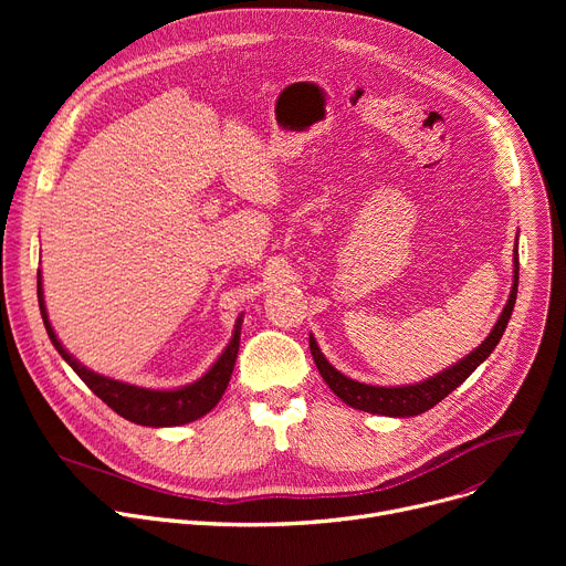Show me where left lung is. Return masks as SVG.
Returning a JSON list of instances; mask_svg holds the SVG:
<instances>
[{
    "mask_svg": "<svg viewBox=\"0 0 566 566\" xmlns=\"http://www.w3.org/2000/svg\"><path fill=\"white\" fill-rule=\"evenodd\" d=\"M516 293H518V235H516V245H514V275H512V291H510L507 305L502 307L486 339L478 348H472L465 358L450 365L448 369H442L420 382H408V385L360 382V380L344 376L339 369H335L328 363V358L323 355V350L318 348L314 335H310L312 358H314L316 369L323 376V380L328 382V388L350 408H358V410H365L371 415H385V418H415V415L431 410L438 401H442L450 392H454L459 385L489 358L493 348L497 346V342L502 339L504 328H507V323L512 318Z\"/></svg>",
    "mask_w": 566,
    "mask_h": 566,
    "instance_id": "1",
    "label": "left lung"
}]
</instances>
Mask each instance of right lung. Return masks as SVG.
Wrapping results in <instances>:
<instances>
[{"instance_id":"add662e5","label":"right lung","mask_w":566,"mask_h":566,"mask_svg":"<svg viewBox=\"0 0 566 566\" xmlns=\"http://www.w3.org/2000/svg\"><path fill=\"white\" fill-rule=\"evenodd\" d=\"M36 277H39V307H41V316H43L45 331H48L52 346L66 360V365L86 382V388L92 390L96 397H101L114 412L122 415V418H126L128 422L142 424V427H156V429L158 427H181V424L203 418L206 412H211L218 406V401L222 399V395L227 390L235 358H238L243 314L235 318L229 344L218 355V360L211 365V369H208L201 378H197L195 382L181 385V388H169V390L142 388V385L116 380V378H109L94 369H88L75 358L73 353L66 350V346L59 342L52 323L48 318L41 271Z\"/></svg>"}]
</instances>
